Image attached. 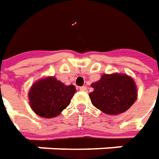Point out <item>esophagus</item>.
Returning <instances> with one entry per match:
<instances>
[{
  "label": "esophagus",
  "mask_w": 159,
  "mask_h": 159,
  "mask_svg": "<svg viewBox=\"0 0 159 159\" xmlns=\"http://www.w3.org/2000/svg\"><path fill=\"white\" fill-rule=\"evenodd\" d=\"M80 91H85V92H86V91H88V89H87V87L83 86V87H80Z\"/></svg>",
  "instance_id": "34e87169"
}]
</instances>
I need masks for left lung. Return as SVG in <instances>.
Returning <instances> with one entry per match:
<instances>
[{
	"instance_id": "left-lung-1",
	"label": "left lung",
	"mask_w": 159,
	"mask_h": 159,
	"mask_svg": "<svg viewBox=\"0 0 159 159\" xmlns=\"http://www.w3.org/2000/svg\"><path fill=\"white\" fill-rule=\"evenodd\" d=\"M91 87L94 91L89 94V97L93 105L106 114L125 112L136 100V86L133 79L125 74L102 75Z\"/></svg>"
}]
</instances>
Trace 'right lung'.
Returning a JSON list of instances; mask_svg holds the SVG:
<instances>
[{"mask_svg":"<svg viewBox=\"0 0 159 159\" xmlns=\"http://www.w3.org/2000/svg\"><path fill=\"white\" fill-rule=\"evenodd\" d=\"M75 92L73 85L66 86L54 77L42 79L31 88L30 105L37 115L51 119L58 116L70 104Z\"/></svg>","mask_w":159,"mask_h":159,"instance_id":"add662e5","label":"right lung"}]
</instances>
